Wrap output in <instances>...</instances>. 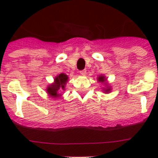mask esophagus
Here are the masks:
<instances>
[{
    "mask_svg": "<svg viewBox=\"0 0 158 158\" xmlns=\"http://www.w3.org/2000/svg\"><path fill=\"white\" fill-rule=\"evenodd\" d=\"M79 74H81V75H86V70H85V69L81 70V71H79Z\"/></svg>",
    "mask_w": 158,
    "mask_h": 158,
    "instance_id": "34e87169",
    "label": "esophagus"
}]
</instances>
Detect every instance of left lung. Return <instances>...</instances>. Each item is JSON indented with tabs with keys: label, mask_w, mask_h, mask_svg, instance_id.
Listing matches in <instances>:
<instances>
[{
	"label": "left lung",
	"mask_w": 158,
	"mask_h": 158,
	"mask_svg": "<svg viewBox=\"0 0 158 158\" xmlns=\"http://www.w3.org/2000/svg\"><path fill=\"white\" fill-rule=\"evenodd\" d=\"M97 79H98V82H100V83H102V84H103L104 85H105V86L102 88V92H104L105 94H109V93H110V91H111V88H110V86H109V84H108V83L106 82L107 78H106L105 75L101 74V75H99V76L97 78Z\"/></svg>",
	"instance_id": "8db88e82"
}]
</instances>
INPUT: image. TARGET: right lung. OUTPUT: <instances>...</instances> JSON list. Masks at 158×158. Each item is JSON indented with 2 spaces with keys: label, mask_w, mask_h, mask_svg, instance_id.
<instances>
[{
  "label": "right lung",
  "mask_w": 158,
  "mask_h": 158,
  "mask_svg": "<svg viewBox=\"0 0 158 158\" xmlns=\"http://www.w3.org/2000/svg\"><path fill=\"white\" fill-rule=\"evenodd\" d=\"M68 79H69L68 75L63 73L55 77L54 82L52 84H49L46 89V91L50 96V98L56 99L61 97V94H60V92L64 91Z\"/></svg>",
  "instance_id": "right-lung-1"
}]
</instances>
